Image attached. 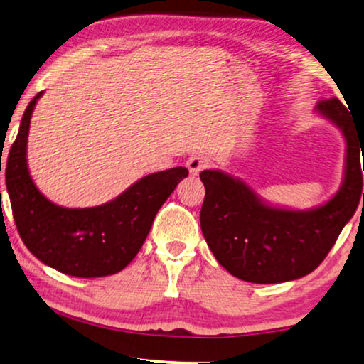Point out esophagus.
Masks as SVG:
<instances>
[{
  "instance_id": "34e87169",
  "label": "esophagus",
  "mask_w": 364,
  "mask_h": 364,
  "mask_svg": "<svg viewBox=\"0 0 364 364\" xmlns=\"http://www.w3.org/2000/svg\"><path fill=\"white\" fill-rule=\"evenodd\" d=\"M186 164H187V169H188L190 174H192V176H198L201 171L208 167L210 161H208V158H205V156L195 154V156H192V158L187 159Z\"/></svg>"
}]
</instances>
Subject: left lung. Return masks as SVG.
<instances>
[{"instance_id":"left-lung-1","label":"left lung","mask_w":364,"mask_h":364,"mask_svg":"<svg viewBox=\"0 0 364 364\" xmlns=\"http://www.w3.org/2000/svg\"><path fill=\"white\" fill-rule=\"evenodd\" d=\"M316 110L342 130L346 141L343 183L326 205L304 211L275 208L239 178L221 171L200 174L201 232L216 260L244 282L283 283L316 270L360 203L364 128L358 130L337 97L321 100Z\"/></svg>"}]
</instances>
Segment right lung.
Segmentation results:
<instances>
[{"instance_id":"1","label":"right lung","mask_w":364,"mask_h":364,"mask_svg":"<svg viewBox=\"0 0 364 364\" xmlns=\"http://www.w3.org/2000/svg\"><path fill=\"white\" fill-rule=\"evenodd\" d=\"M38 92L22 115L19 133L9 149L6 188L19 236L43 264L80 278L119 273L135 259L154 216L186 167L154 172L128 187L115 200L92 208H63L43 197L27 169V135Z\"/></svg>"}]
</instances>
